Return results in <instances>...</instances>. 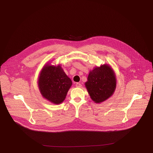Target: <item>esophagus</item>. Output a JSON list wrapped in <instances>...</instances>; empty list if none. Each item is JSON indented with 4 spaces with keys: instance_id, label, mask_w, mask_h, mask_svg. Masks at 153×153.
Listing matches in <instances>:
<instances>
[{
    "instance_id": "1",
    "label": "esophagus",
    "mask_w": 153,
    "mask_h": 153,
    "mask_svg": "<svg viewBox=\"0 0 153 153\" xmlns=\"http://www.w3.org/2000/svg\"><path fill=\"white\" fill-rule=\"evenodd\" d=\"M76 86L77 87V88H80V87L82 86V85L80 83H76Z\"/></svg>"
}]
</instances>
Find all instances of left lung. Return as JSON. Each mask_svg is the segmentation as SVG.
Wrapping results in <instances>:
<instances>
[{"label":"left lung","instance_id":"obj_1","mask_svg":"<svg viewBox=\"0 0 153 153\" xmlns=\"http://www.w3.org/2000/svg\"><path fill=\"white\" fill-rule=\"evenodd\" d=\"M116 77L110 65L103 64L90 71L85 85L91 99L100 103L110 98L116 88Z\"/></svg>","mask_w":153,"mask_h":153}]
</instances>
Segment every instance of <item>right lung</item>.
I'll return each mask as SVG.
<instances>
[{"label": "right lung", "mask_w": 153, "mask_h": 153, "mask_svg": "<svg viewBox=\"0 0 153 153\" xmlns=\"http://www.w3.org/2000/svg\"><path fill=\"white\" fill-rule=\"evenodd\" d=\"M72 83L60 64L56 66L48 62L43 67L38 79V87L42 97L56 105L64 101Z\"/></svg>", "instance_id": "1"}]
</instances>
